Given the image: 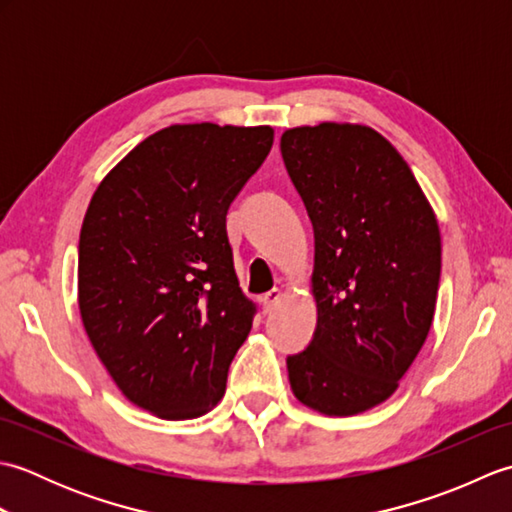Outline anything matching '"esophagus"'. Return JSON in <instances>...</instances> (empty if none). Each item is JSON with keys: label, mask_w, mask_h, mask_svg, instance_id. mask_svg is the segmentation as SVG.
Listing matches in <instances>:
<instances>
[{"label": "esophagus", "mask_w": 512, "mask_h": 512, "mask_svg": "<svg viewBox=\"0 0 512 512\" xmlns=\"http://www.w3.org/2000/svg\"><path fill=\"white\" fill-rule=\"evenodd\" d=\"M281 297H284V292H281L279 288H273L270 292H266V295L262 297V306H264V312H273L277 303L281 301Z\"/></svg>", "instance_id": "obj_1"}]
</instances>
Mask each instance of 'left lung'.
<instances>
[{
	"label": "left lung",
	"instance_id": "left-lung-1",
	"mask_svg": "<svg viewBox=\"0 0 512 512\" xmlns=\"http://www.w3.org/2000/svg\"><path fill=\"white\" fill-rule=\"evenodd\" d=\"M314 228L317 330L286 358L292 394L354 416L398 389L436 312L442 244L409 165L372 127L321 123L281 136Z\"/></svg>",
	"mask_w": 512,
	"mask_h": 512
}]
</instances>
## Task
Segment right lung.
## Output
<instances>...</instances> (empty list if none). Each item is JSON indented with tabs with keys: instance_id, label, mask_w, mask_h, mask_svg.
<instances>
[{
	"instance_id": "right-lung-1",
	"label": "right lung",
	"mask_w": 512,
	"mask_h": 512,
	"mask_svg": "<svg viewBox=\"0 0 512 512\" xmlns=\"http://www.w3.org/2000/svg\"><path fill=\"white\" fill-rule=\"evenodd\" d=\"M273 136L268 125H171L92 195L79 239L83 328L125 398L158 418L211 411L253 325L226 213Z\"/></svg>"
}]
</instances>
